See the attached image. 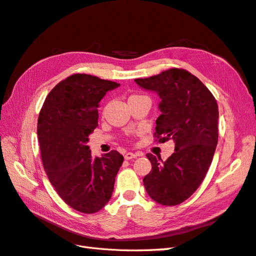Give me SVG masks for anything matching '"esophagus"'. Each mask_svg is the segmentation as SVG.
I'll return each mask as SVG.
<instances>
[{
	"label": "esophagus",
	"instance_id": "34e87169",
	"mask_svg": "<svg viewBox=\"0 0 256 256\" xmlns=\"http://www.w3.org/2000/svg\"><path fill=\"white\" fill-rule=\"evenodd\" d=\"M138 156H142V154H138V152H127L125 154V156H124V158H125V160H130V159H134V158H136Z\"/></svg>",
	"mask_w": 256,
	"mask_h": 256
}]
</instances>
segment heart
<instances>
[{
    "instance_id": "b5f03b06",
    "label": "heart",
    "mask_w": 256,
    "mask_h": 256,
    "mask_svg": "<svg viewBox=\"0 0 256 256\" xmlns=\"http://www.w3.org/2000/svg\"><path fill=\"white\" fill-rule=\"evenodd\" d=\"M132 96H136V95H132Z\"/></svg>"
}]
</instances>
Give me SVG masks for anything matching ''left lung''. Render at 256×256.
<instances>
[{
  "label": "left lung",
  "mask_w": 256,
  "mask_h": 256,
  "mask_svg": "<svg viewBox=\"0 0 256 256\" xmlns=\"http://www.w3.org/2000/svg\"><path fill=\"white\" fill-rule=\"evenodd\" d=\"M134 81L161 98L154 142H175V152L166 161L146 154L152 171L144 177V187L156 203L178 205L196 191L212 164L219 136L216 100L196 76L182 68Z\"/></svg>",
  "instance_id": "left-lung-1"
}]
</instances>
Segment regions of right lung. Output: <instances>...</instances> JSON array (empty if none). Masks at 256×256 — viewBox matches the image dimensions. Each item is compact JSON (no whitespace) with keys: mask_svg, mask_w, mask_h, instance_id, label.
<instances>
[{"mask_svg":"<svg viewBox=\"0 0 256 256\" xmlns=\"http://www.w3.org/2000/svg\"><path fill=\"white\" fill-rule=\"evenodd\" d=\"M118 83L86 74L62 80L46 98L37 122L44 172L64 202L95 214L109 202L124 161L118 150L92 156L88 136L98 126V104Z\"/></svg>","mask_w":256,"mask_h":256,"instance_id":"right-lung-1","label":"right lung"}]
</instances>
